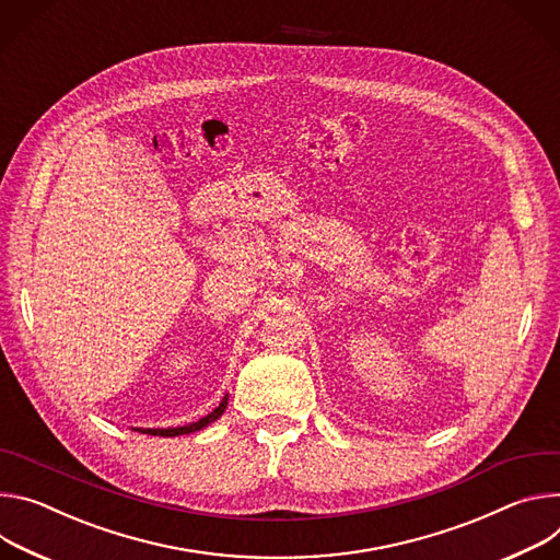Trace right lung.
Returning a JSON list of instances; mask_svg holds the SVG:
<instances>
[{
  "label": "right lung",
  "mask_w": 560,
  "mask_h": 560,
  "mask_svg": "<svg viewBox=\"0 0 560 560\" xmlns=\"http://www.w3.org/2000/svg\"><path fill=\"white\" fill-rule=\"evenodd\" d=\"M226 407V398L220 402V407L215 411H211L207 418L194 422V424H186V427H175V429H144V433H151V436H182V433H191V431H200L202 427H207L209 422L218 420L224 413Z\"/></svg>",
  "instance_id": "add662e5"
}]
</instances>
